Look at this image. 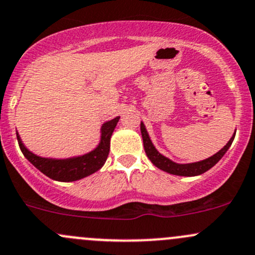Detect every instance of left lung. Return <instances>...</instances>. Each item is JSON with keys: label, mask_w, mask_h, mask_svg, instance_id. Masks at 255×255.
I'll use <instances>...</instances> for the list:
<instances>
[{"label": "left lung", "mask_w": 255, "mask_h": 255, "mask_svg": "<svg viewBox=\"0 0 255 255\" xmlns=\"http://www.w3.org/2000/svg\"><path fill=\"white\" fill-rule=\"evenodd\" d=\"M140 132L141 136H143V144H144V150H145L146 156L149 157V160L156 166L160 170L165 171V172L171 173V175L176 176H186V177H192V176H198L202 175V173L206 172L208 170H210L213 166H215L221 157L226 154V151L229 150L230 146H231L232 141H234L236 133H234L232 138L227 141L226 145L224 146L220 151L216 152L213 156L208 157V159L202 160V161L198 162H192V163H177L173 162L172 160H170L168 157L163 156L162 154H160L157 151L156 148L152 144L151 139L146 132V128L144 126L143 122H140Z\"/></svg>", "instance_id": "8db88e82"}]
</instances>
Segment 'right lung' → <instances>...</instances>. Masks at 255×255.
Returning a JSON list of instances; mask_svg holds the SVG:
<instances>
[{"label": "right lung", "mask_w": 255, "mask_h": 255, "mask_svg": "<svg viewBox=\"0 0 255 255\" xmlns=\"http://www.w3.org/2000/svg\"><path fill=\"white\" fill-rule=\"evenodd\" d=\"M120 117L107 121L101 127L100 143L92 151L84 155L68 159H50V157L37 156L34 152L29 151L21 141L19 134L17 133L18 144L24 156L33 163L39 171L51 179L60 182H73L84 177L93 175L94 172L100 170L105 163L110 152V139L116 128Z\"/></svg>", "instance_id": "right-lung-1"}]
</instances>
